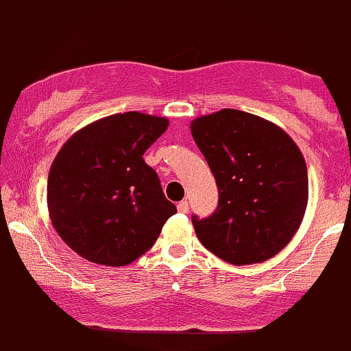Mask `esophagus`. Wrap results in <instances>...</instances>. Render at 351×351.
<instances>
[{"label": "esophagus", "instance_id": "esophagus-1", "mask_svg": "<svg viewBox=\"0 0 351 351\" xmlns=\"http://www.w3.org/2000/svg\"><path fill=\"white\" fill-rule=\"evenodd\" d=\"M178 212H182V213H186L188 212V202L186 200H182L178 204Z\"/></svg>", "mask_w": 351, "mask_h": 351}]
</instances>
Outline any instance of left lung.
I'll list each match as a JSON object with an SVG mask.
<instances>
[{"label": "left lung", "mask_w": 351, "mask_h": 351, "mask_svg": "<svg viewBox=\"0 0 351 351\" xmlns=\"http://www.w3.org/2000/svg\"><path fill=\"white\" fill-rule=\"evenodd\" d=\"M191 136L215 176L219 206L193 215L198 241L234 265L281 252L308 205V169L300 147L271 121L237 109L197 117Z\"/></svg>", "instance_id": "left-lung-1"}]
</instances>
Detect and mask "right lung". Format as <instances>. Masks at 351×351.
<instances>
[{
  "mask_svg": "<svg viewBox=\"0 0 351 351\" xmlns=\"http://www.w3.org/2000/svg\"><path fill=\"white\" fill-rule=\"evenodd\" d=\"M166 117L112 114L87 124L55 156L47 183L51 225L94 264H131L153 247L176 206L143 160L168 128Z\"/></svg>",
  "mask_w": 351,
  "mask_h": 351,
  "instance_id": "add662e5",
  "label": "right lung"
}]
</instances>
